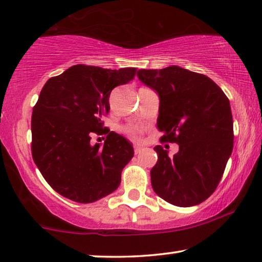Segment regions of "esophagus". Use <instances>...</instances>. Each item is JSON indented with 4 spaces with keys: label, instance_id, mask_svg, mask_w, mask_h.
Wrapping results in <instances>:
<instances>
[{
    "label": "esophagus",
    "instance_id": "esophagus-1",
    "mask_svg": "<svg viewBox=\"0 0 262 262\" xmlns=\"http://www.w3.org/2000/svg\"><path fill=\"white\" fill-rule=\"evenodd\" d=\"M141 150H142V147H140V146H135V147H134V154H135V155L141 153Z\"/></svg>",
    "mask_w": 262,
    "mask_h": 262
}]
</instances>
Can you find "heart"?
<instances>
[{"label": "heart", "instance_id": "b5f03b06", "mask_svg": "<svg viewBox=\"0 0 262 262\" xmlns=\"http://www.w3.org/2000/svg\"><path fill=\"white\" fill-rule=\"evenodd\" d=\"M124 134H126L128 138L132 139L133 141H140L142 138V130L141 128L138 126H134V124H129V126H124L122 128Z\"/></svg>", "mask_w": 262, "mask_h": 262}]
</instances>
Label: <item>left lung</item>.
Listing matches in <instances>:
<instances>
[{
    "mask_svg": "<svg viewBox=\"0 0 262 262\" xmlns=\"http://www.w3.org/2000/svg\"><path fill=\"white\" fill-rule=\"evenodd\" d=\"M139 79L159 94L161 141L179 144L169 156L156 146L150 170L154 192L169 204L190 207L214 193L233 150V118L228 97L204 74L170 66L140 69Z\"/></svg>",
    "mask_w": 262,
    "mask_h": 262,
    "instance_id": "1",
    "label": "left lung"
}]
</instances>
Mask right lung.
Returning <instances> with one entry per match:
<instances>
[{"label":"right lung","instance_id":"right-lung-1","mask_svg":"<svg viewBox=\"0 0 262 262\" xmlns=\"http://www.w3.org/2000/svg\"><path fill=\"white\" fill-rule=\"evenodd\" d=\"M136 68L104 69L76 64L50 77L31 115V155L49 186L79 204L114 192L134 150L122 136L104 127L109 96L135 77ZM106 134L103 147L90 144Z\"/></svg>","mask_w":262,"mask_h":262}]
</instances>
